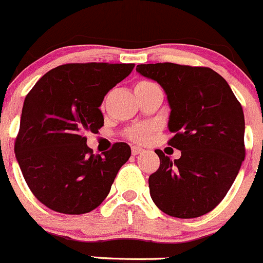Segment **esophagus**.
<instances>
[{
	"label": "esophagus",
	"mask_w": 263,
	"mask_h": 263,
	"mask_svg": "<svg viewBox=\"0 0 263 263\" xmlns=\"http://www.w3.org/2000/svg\"><path fill=\"white\" fill-rule=\"evenodd\" d=\"M131 151H132V155H139V154L144 153V148H141L139 146H132Z\"/></svg>",
	"instance_id": "34e87169"
}]
</instances>
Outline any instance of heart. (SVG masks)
I'll return each instance as SVG.
<instances>
[{"mask_svg":"<svg viewBox=\"0 0 263 263\" xmlns=\"http://www.w3.org/2000/svg\"><path fill=\"white\" fill-rule=\"evenodd\" d=\"M146 84H151V81H147V80L139 81L136 84V86H140V85H146ZM128 136L129 139H132L134 141H137V142L145 141V140L147 139V128L146 127H139V128L131 129Z\"/></svg>","mask_w":263,"mask_h":263,"instance_id":"obj_1","label":"heart"}]
</instances>
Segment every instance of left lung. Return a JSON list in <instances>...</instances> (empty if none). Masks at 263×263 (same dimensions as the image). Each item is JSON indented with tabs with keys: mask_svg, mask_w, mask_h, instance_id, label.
Wrapping results in <instances>:
<instances>
[{
	"mask_svg": "<svg viewBox=\"0 0 263 263\" xmlns=\"http://www.w3.org/2000/svg\"><path fill=\"white\" fill-rule=\"evenodd\" d=\"M136 71L165 91L171 116L168 141L181 150L171 160L155 150L160 166L148 177L154 203L179 219L214 210L239 173L245 160V115L224 78L209 67L177 63L137 65Z\"/></svg>",
	"mask_w": 263,
	"mask_h": 263,
	"instance_id": "1",
	"label": "left lung"
}]
</instances>
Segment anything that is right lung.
Instances as JSON below:
<instances>
[{
    "label": "right lung",
    "mask_w": 263,
    "mask_h": 263,
    "mask_svg": "<svg viewBox=\"0 0 263 263\" xmlns=\"http://www.w3.org/2000/svg\"><path fill=\"white\" fill-rule=\"evenodd\" d=\"M134 67L67 63L42 76L26 95L15 155L26 184L50 210L80 215L97 209L131 156L126 142L92 154L84 134L102 128L103 99Z\"/></svg>",
    "instance_id": "1"
}]
</instances>
